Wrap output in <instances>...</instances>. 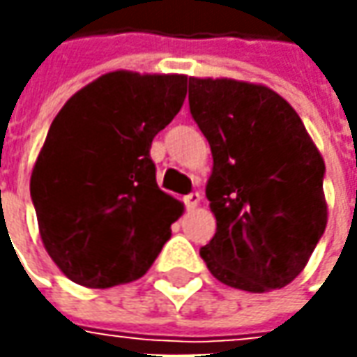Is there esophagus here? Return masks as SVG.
Masks as SVG:
<instances>
[{
	"mask_svg": "<svg viewBox=\"0 0 357 357\" xmlns=\"http://www.w3.org/2000/svg\"><path fill=\"white\" fill-rule=\"evenodd\" d=\"M200 192H190V195H186L185 197V204H186V208L188 211H195L197 206H199V202H200Z\"/></svg>",
	"mask_w": 357,
	"mask_h": 357,
	"instance_id": "esophagus-1",
	"label": "esophagus"
}]
</instances>
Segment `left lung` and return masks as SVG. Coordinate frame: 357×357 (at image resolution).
<instances>
[{
    "label": "left lung",
    "instance_id": "8db88e82",
    "mask_svg": "<svg viewBox=\"0 0 357 357\" xmlns=\"http://www.w3.org/2000/svg\"><path fill=\"white\" fill-rule=\"evenodd\" d=\"M188 103L213 153L206 199L216 232L202 260L230 288H284L306 268L328 222L318 146L266 85L188 77Z\"/></svg>",
    "mask_w": 357,
    "mask_h": 357
}]
</instances>
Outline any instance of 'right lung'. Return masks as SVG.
Segmentation results:
<instances>
[{"label": "right lung", "mask_w": 357, "mask_h": 357, "mask_svg": "<svg viewBox=\"0 0 357 357\" xmlns=\"http://www.w3.org/2000/svg\"><path fill=\"white\" fill-rule=\"evenodd\" d=\"M186 79L111 71L53 119L29 190L41 242L69 280H137L171 238L185 206L158 188L149 151L185 103Z\"/></svg>", "instance_id": "right-lung-1"}]
</instances>
